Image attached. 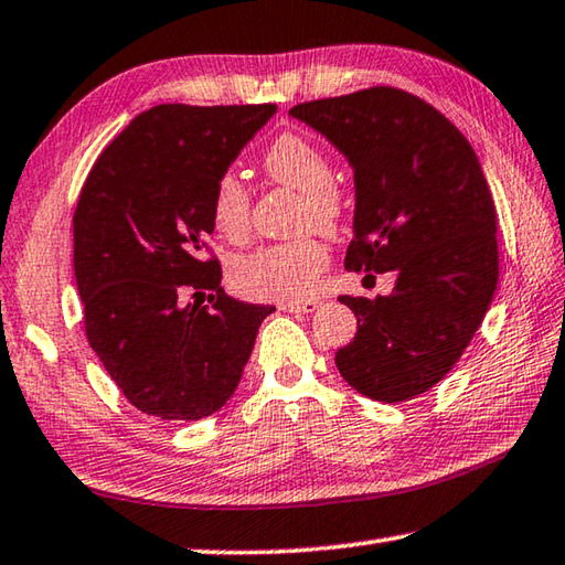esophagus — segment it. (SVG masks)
<instances>
[{"label": "esophagus", "mask_w": 565, "mask_h": 565, "mask_svg": "<svg viewBox=\"0 0 565 565\" xmlns=\"http://www.w3.org/2000/svg\"><path fill=\"white\" fill-rule=\"evenodd\" d=\"M281 311H289V313H311L319 309V301L317 299H306V301H281L279 303Z\"/></svg>", "instance_id": "esophagus-1"}]
</instances>
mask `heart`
I'll return each instance as SVG.
<instances>
[{
  "instance_id": "obj_1",
  "label": "heart",
  "mask_w": 565,
  "mask_h": 565,
  "mask_svg": "<svg viewBox=\"0 0 565 565\" xmlns=\"http://www.w3.org/2000/svg\"><path fill=\"white\" fill-rule=\"evenodd\" d=\"M262 167L276 184L301 191L299 226L317 224L337 232L347 202L333 184L329 157L296 131H284L266 147ZM252 216V196L236 174H222L212 189L214 226L228 238H242ZM329 254L319 238L299 236L291 242L256 248L234 266V286L244 296L274 301L306 299L317 291L319 276L327 269Z\"/></svg>"
}]
</instances>
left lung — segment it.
Returning <instances> with one entry per match:
<instances>
[{
    "mask_svg": "<svg viewBox=\"0 0 565 565\" xmlns=\"http://www.w3.org/2000/svg\"><path fill=\"white\" fill-rule=\"evenodd\" d=\"M353 169L349 271L394 274L388 296H339L359 331L337 366L359 394L396 404L434 388L461 359L499 284L495 206L468 139L431 104L396 87L303 102Z\"/></svg>",
    "mask_w": 565,
    "mask_h": 565,
    "instance_id": "8db88e82",
    "label": "left lung"
}]
</instances>
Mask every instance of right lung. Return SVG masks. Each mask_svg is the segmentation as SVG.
I'll use <instances>...</instances> for the list:
<instances>
[{"instance_id":"obj_1","label":"right lung","mask_w":565,"mask_h":565,"mask_svg":"<svg viewBox=\"0 0 565 565\" xmlns=\"http://www.w3.org/2000/svg\"><path fill=\"white\" fill-rule=\"evenodd\" d=\"M276 104H159L94 161L74 212V276L84 329L114 384L141 414L199 420L238 386L274 306L222 289L209 256L216 179ZM206 295L209 307L184 305Z\"/></svg>"}]
</instances>
